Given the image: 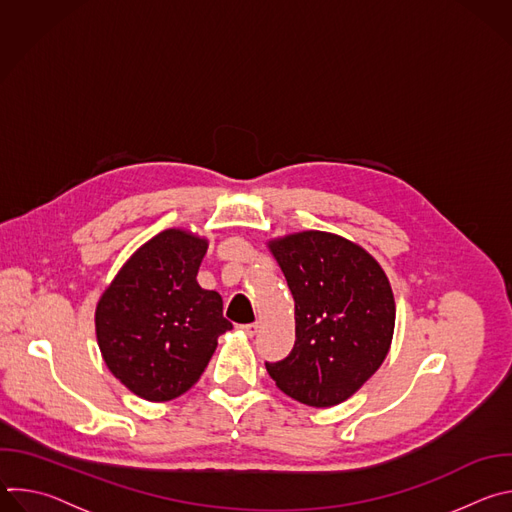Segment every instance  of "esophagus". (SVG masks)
I'll return each instance as SVG.
<instances>
[{
    "label": "esophagus",
    "mask_w": 512,
    "mask_h": 512,
    "mask_svg": "<svg viewBox=\"0 0 512 512\" xmlns=\"http://www.w3.org/2000/svg\"><path fill=\"white\" fill-rule=\"evenodd\" d=\"M241 332H245L247 336H253L255 332H257V328H259V324L257 322H253V324H241V326H237Z\"/></svg>",
    "instance_id": "obj_1"
}]
</instances>
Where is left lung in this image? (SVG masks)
Returning <instances> with one entry per match:
<instances>
[{"label":"left lung","instance_id":"8db88e82","mask_svg":"<svg viewBox=\"0 0 512 512\" xmlns=\"http://www.w3.org/2000/svg\"><path fill=\"white\" fill-rule=\"evenodd\" d=\"M296 302V344L265 362L275 385L304 405L346 401L383 364L395 328V300L381 265L358 245L306 231L271 241Z\"/></svg>","mask_w":512,"mask_h":512}]
</instances>
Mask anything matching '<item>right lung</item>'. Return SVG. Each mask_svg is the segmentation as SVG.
<instances>
[{
	"label": "right lung",
	"instance_id": "obj_1",
	"mask_svg": "<svg viewBox=\"0 0 512 512\" xmlns=\"http://www.w3.org/2000/svg\"><path fill=\"white\" fill-rule=\"evenodd\" d=\"M208 243L168 229L139 247L99 300L97 340L109 371L135 395L170 401L204 373L233 324L223 298L196 281Z\"/></svg>",
	"mask_w": 512,
	"mask_h": 512
}]
</instances>
